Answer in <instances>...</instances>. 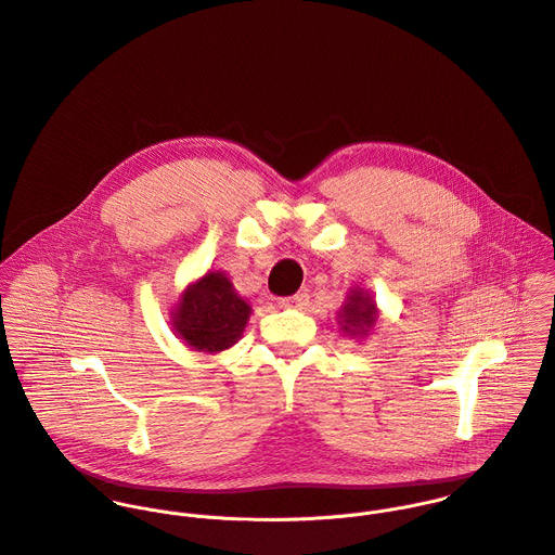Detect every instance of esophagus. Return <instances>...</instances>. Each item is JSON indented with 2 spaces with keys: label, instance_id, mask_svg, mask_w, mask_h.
<instances>
[{
  "label": "esophagus",
  "instance_id": "esophagus-1",
  "mask_svg": "<svg viewBox=\"0 0 555 555\" xmlns=\"http://www.w3.org/2000/svg\"><path fill=\"white\" fill-rule=\"evenodd\" d=\"M307 300H309V296H307L305 292H298V294H294V296L279 298V305H281V307H300V305H305Z\"/></svg>",
  "mask_w": 555,
  "mask_h": 555
}]
</instances>
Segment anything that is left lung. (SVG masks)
Masks as SVG:
<instances>
[{
    "mask_svg": "<svg viewBox=\"0 0 555 555\" xmlns=\"http://www.w3.org/2000/svg\"><path fill=\"white\" fill-rule=\"evenodd\" d=\"M339 318L344 320L341 328L350 335H365L370 326H374L376 322V305L372 302V298L367 294L361 292H352V296H348V302L344 305Z\"/></svg>",
    "mask_w": 555,
    "mask_h": 555,
    "instance_id": "8db88e82",
    "label": "left lung"
}]
</instances>
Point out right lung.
Returning <instances> with one entry per match:
<instances>
[{
  "label": "right lung",
  "instance_id": "1",
  "mask_svg": "<svg viewBox=\"0 0 555 555\" xmlns=\"http://www.w3.org/2000/svg\"><path fill=\"white\" fill-rule=\"evenodd\" d=\"M172 315L175 331L188 346L203 352H220L240 339L250 307L235 294L222 272H207L185 289Z\"/></svg>",
  "mask_w": 555,
  "mask_h": 555
}]
</instances>
